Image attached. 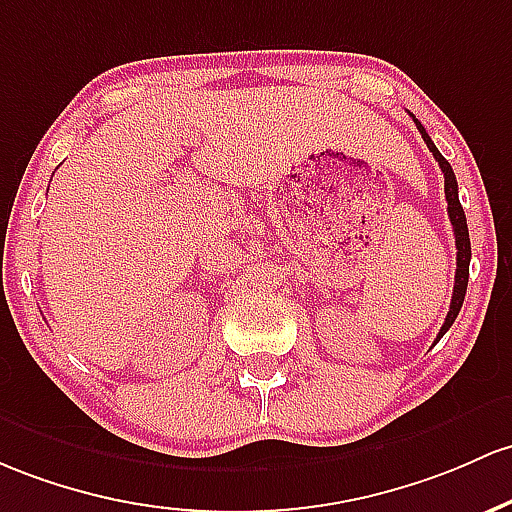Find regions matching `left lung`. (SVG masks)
Wrapping results in <instances>:
<instances>
[{
	"instance_id": "left-lung-1",
	"label": "left lung",
	"mask_w": 512,
	"mask_h": 512,
	"mask_svg": "<svg viewBox=\"0 0 512 512\" xmlns=\"http://www.w3.org/2000/svg\"><path fill=\"white\" fill-rule=\"evenodd\" d=\"M415 126H418L420 136H423L425 145L430 148V153L435 155L437 165H440L442 174H445V196H447V213H449V221H452V228H454V243H457V274H454V291H452V303H449V311H447V318L445 323H442L440 328V335H437V340L442 338V335L447 333L449 328H452L454 318L459 316V311H462V303H464V294H466V284H469V260H471V243H469V228H466V216H464V209L462 204H459V192H457V177H454L452 172V165L442 157L440 150L435 148V143H432L428 133H425L423 123L418 119H413ZM435 340V342H437Z\"/></svg>"
}]
</instances>
